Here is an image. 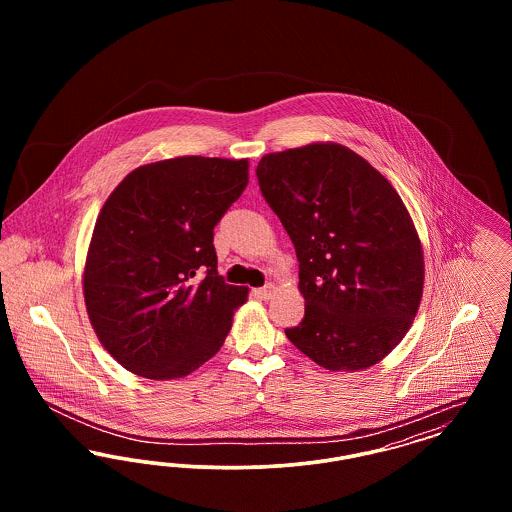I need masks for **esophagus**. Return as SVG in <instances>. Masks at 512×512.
<instances>
[{
  "label": "esophagus",
  "instance_id": "obj_1",
  "mask_svg": "<svg viewBox=\"0 0 512 512\" xmlns=\"http://www.w3.org/2000/svg\"><path fill=\"white\" fill-rule=\"evenodd\" d=\"M272 292H274V286H272V284H265L263 288H257V290H255V293H257L261 299H270Z\"/></svg>",
  "mask_w": 512,
  "mask_h": 512
}]
</instances>
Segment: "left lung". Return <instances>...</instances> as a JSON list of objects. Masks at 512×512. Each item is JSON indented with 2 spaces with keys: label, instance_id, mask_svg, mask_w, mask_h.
Segmentation results:
<instances>
[{
  "label": "left lung",
  "instance_id": "8db88e82",
  "mask_svg": "<svg viewBox=\"0 0 512 512\" xmlns=\"http://www.w3.org/2000/svg\"><path fill=\"white\" fill-rule=\"evenodd\" d=\"M257 180L299 261L305 317L288 340L326 370L376 365L422 299V245L401 197L340 144L268 153Z\"/></svg>",
  "mask_w": 512,
  "mask_h": 512
}]
</instances>
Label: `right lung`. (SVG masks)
Segmentation results:
<instances>
[{"mask_svg":"<svg viewBox=\"0 0 512 512\" xmlns=\"http://www.w3.org/2000/svg\"><path fill=\"white\" fill-rule=\"evenodd\" d=\"M247 161L176 157L138 167L105 201L84 268V301L126 370L172 380L209 361L247 288L217 270L215 226L247 186Z\"/></svg>","mask_w":512,"mask_h":512,"instance_id":"1","label":"right lung"}]
</instances>
